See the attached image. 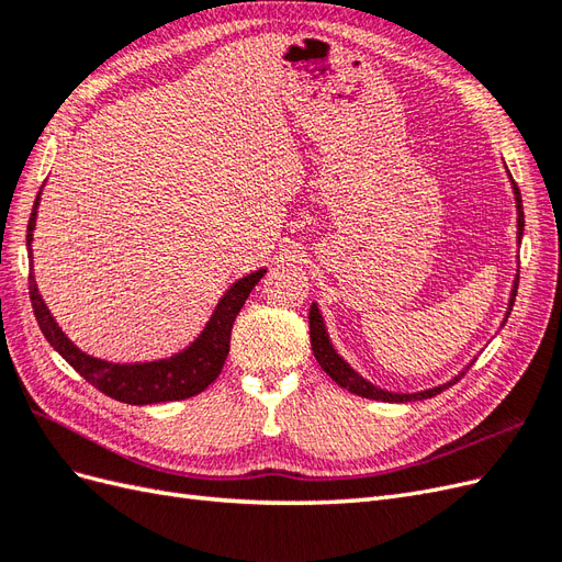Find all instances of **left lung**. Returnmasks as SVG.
Here are the masks:
<instances>
[{
    "label": "left lung",
    "instance_id": "8db88e82",
    "mask_svg": "<svg viewBox=\"0 0 562 562\" xmlns=\"http://www.w3.org/2000/svg\"><path fill=\"white\" fill-rule=\"evenodd\" d=\"M506 168V166H504ZM506 176H508V182H512V192H514V201H516V246H520L522 241V229H525V215H522V199H520V192L518 187L512 178V173H508L506 168ZM516 293H518V269L514 274V283H512V293H508V304H506V312H504V318L499 323V328H504V323L508 318V314H512L514 310V302H516ZM310 337H312V351L316 356L318 366L323 368V372L337 384L342 386L347 391H351V394L356 396H363V398H372V401H384V403H413V401H424V398H431L436 394H440V391L448 389L450 384H454L459 378L464 375V372L473 366V361H469L462 370L457 372V375L443 384H436V386H429V389H422V391H411V394H403V391H389V389H382L378 384H372L370 380H366L359 370H353L351 363H347L342 356L337 353V349L333 347V339L328 335V328H326V318H323L318 304L314 302L312 310H310Z\"/></svg>",
    "mask_w": 562,
    "mask_h": 562
}]
</instances>
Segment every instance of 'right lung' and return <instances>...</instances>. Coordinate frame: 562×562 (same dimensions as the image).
Masks as SVG:
<instances>
[{
  "label": "right lung",
  "instance_id": "obj_1",
  "mask_svg": "<svg viewBox=\"0 0 562 562\" xmlns=\"http://www.w3.org/2000/svg\"><path fill=\"white\" fill-rule=\"evenodd\" d=\"M42 190L35 199V206H32L30 223H27L30 260H32V236H35V227H37V209L42 201ZM265 274H267V267H260L250 271V274L241 277L239 281H234L223 293V297L217 300L211 318L206 321V326H203V330L192 339V342L184 349H180L178 353L166 356V359H155V361L114 363V361L98 359V356L81 351L72 339L63 333L58 321L46 307L32 271H30V302H32V310H35L40 328L48 339V345L54 347L83 380L114 401L131 403V405H149V403L192 398L217 380L220 370H223L229 353L234 318L241 312L250 291L258 285V281Z\"/></svg>",
  "mask_w": 562,
  "mask_h": 562
}]
</instances>
